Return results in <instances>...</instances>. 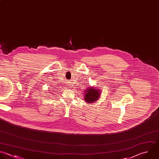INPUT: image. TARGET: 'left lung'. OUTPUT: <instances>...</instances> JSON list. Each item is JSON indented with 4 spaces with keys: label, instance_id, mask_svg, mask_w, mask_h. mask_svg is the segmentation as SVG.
I'll use <instances>...</instances> for the list:
<instances>
[{
    "label": "left lung",
    "instance_id": "obj_1",
    "mask_svg": "<svg viewBox=\"0 0 159 159\" xmlns=\"http://www.w3.org/2000/svg\"><path fill=\"white\" fill-rule=\"evenodd\" d=\"M100 90L94 87H89L84 91V100L87 103H92L96 101L100 96Z\"/></svg>",
    "mask_w": 159,
    "mask_h": 159
}]
</instances>
